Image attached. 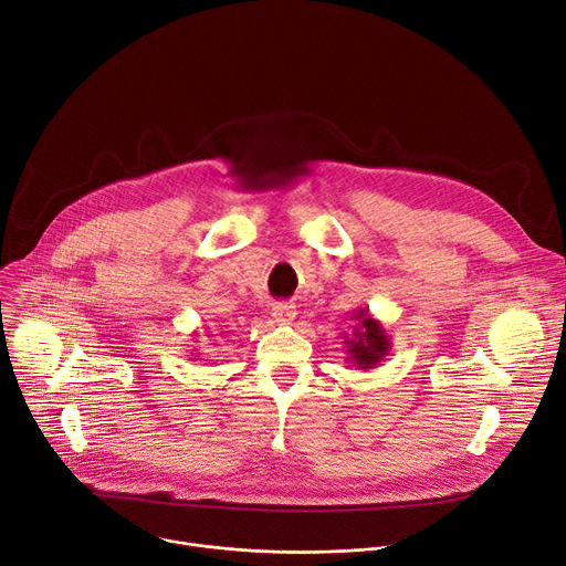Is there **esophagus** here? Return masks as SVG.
<instances>
[{
  "mask_svg": "<svg viewBox=\"0 0 566 566\" xmlns=\"http://www.w3.org/2000/svg\"><path fill=\"white\" fill-rule=\"evenodd\" d=\"M295 316H297V312H295V307L289 305V303H280V305L273 307V318H275L277 323H282V325H291V323L295 321Z\"/></svg>",
  "mask_w": 566,
  "mask_h": 566,
  "instance_id": "34e87169",
  "label": "esophagus"
}]
</instances>
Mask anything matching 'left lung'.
Here are the masks:
<instances>
[{
	"label": "left lung",
	"instance_id": "obj_1",
	"mask_svg": "<svg viewBox=\"0 0 566 566\" xmlns=\"http://www.w3.org/2000/svg\"><path fill=\"white\" fill-rule=\"evenodd\" d=\"M353 318L357 321L353 325V334L344 336L348 346L346 361L357 366L359 370L378 368L391 350V338L387 329L378 318L368 314V310H357Z\"/></svg>",
	"mask_w": 566,
	"mask_h": 566
}]
</instances>
